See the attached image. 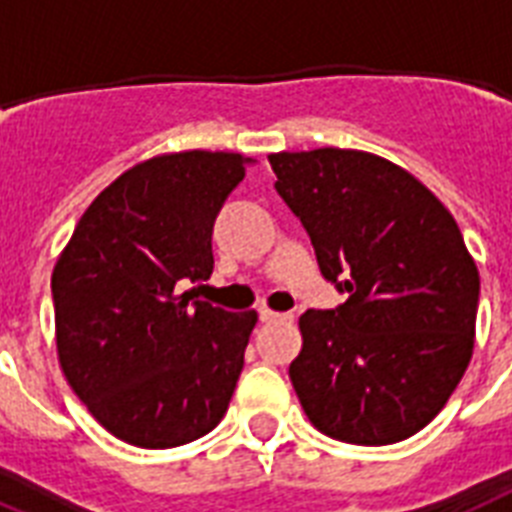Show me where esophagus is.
<instances>
[{
	"instance_id": "1",
	"label": "esophagus",
	"mask_w": 512,
	"mask_h": 512,
	"mask_svg": "<svg viewBox=\"0 0 512 512\" xmlns=\"http://www.w3.org/2000/svg\"><path fill=\"white\" fill-rule=\"evenodd\" d=\"M260 321L263 323H273V321H292V315L286 313H273L268 307H260Z\"/></svg>"
}]
</instances>
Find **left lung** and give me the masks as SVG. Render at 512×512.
Segmentation results:
<instances>
[{
	"label": "left lung",
	"instance_id": "left-lung-1",
	"mask_svg": "<svg viewBox=\"0 0 512 512\" xmlns=\"http://www.w3.org/2000/svg\"><path fill=\"white\" fill-rule=\"evenodd\" d=\"M321 273L347 294L299 318L289 365L315 429L363 447L434 421L473 355L479 268L450 210L405 168L357 149L268 155Z\"/></svg>",
	"mask_w": 512,
	"mask_h": 512
}]
</instances>
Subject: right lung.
Masks as SVG:
<instances>
[{
    "label": "right lung",
    "mask_w": 512,
    "mask_h": 512,
    "mask_svg": "<svg viewBox=\"0 0 512 512\" xmlns=\"http://www.w3.org/2000/svg\"><path fill=\"white\" fill-rule=\"evenodd\" d=\"M247 162L205 149L139 162L86 207L57 257L62 373L134 447L194 442L228 410L257 313H228L181 289L213 273V223Z\"/></svg>",
    "instance_id": "obj_1"
}]
</instances>
